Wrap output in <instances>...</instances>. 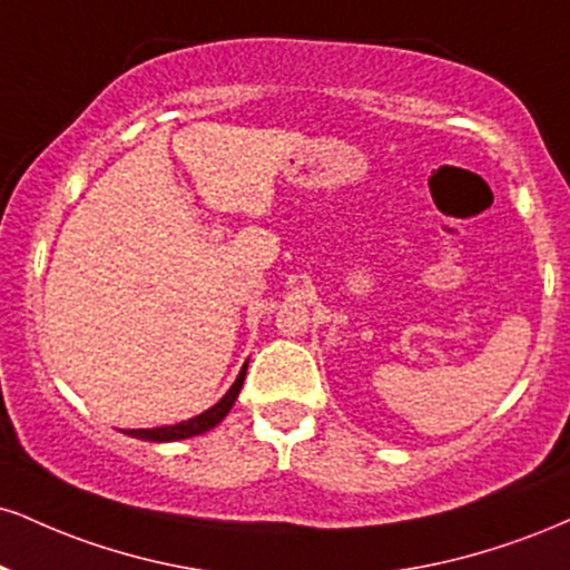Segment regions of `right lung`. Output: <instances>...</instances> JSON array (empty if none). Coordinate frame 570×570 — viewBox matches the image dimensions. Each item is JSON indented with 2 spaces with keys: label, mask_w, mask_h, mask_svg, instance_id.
Instances as JSON below:
<instances>
[{
  "label": "right lung",
  "mask_w": 570,
  "mask_h": 570,
  "mask_svg": "<svg viewBox=\"0 0 570 570\" xmlns=\"http://www.w3.org/2000/svg\"><path fill=\"white\" fill-rule=\"evenodd\" d=\"M246 366L249 363H244L242 372H238L236 382H233L228 393H225L215 406L204 411V414L194 416V420L188 422H177V424H164V428H146V430H121V433L129 435V438H140V441H150V443H173V441H185V438H194V435H202L207 433V430L217 428L219 422L228 416V411L233 409V403H236L238 393H242L244 387V376H246Z\"/></svg>",
  "instance_id": "obj_1"
}]
</instances>
